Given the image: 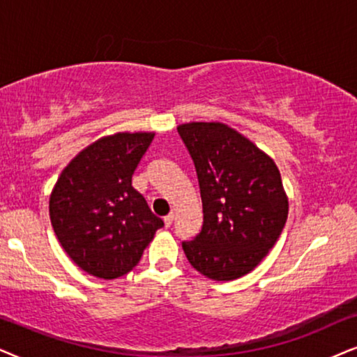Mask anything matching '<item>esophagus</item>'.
<instances>
[{"instance_id": "1", "label": "esophagus", "mask_w": 357, "mask_h": 357, "mask_svg": "<svg viewBox=\"0 0 357 357\" xmlns=\"http://www.w3.org/2000/svg\"><path fill=\"white\" fill-rule=\"evenodd\" d=\"M173 220H174V213H168V215L163 218L165 227H171V223H173Z\"/></svg>"}]
</instances>
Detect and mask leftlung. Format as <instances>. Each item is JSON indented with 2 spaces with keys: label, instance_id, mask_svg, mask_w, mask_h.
I'll return each instance as SVG.
<instances>
[{
  "label": "left lung",
  "instance_id": "obj_1",
  "mask_svg": "<svg viewBox=\"0 0 357 357\" xmlns=\"http://www.w3.org/2000/svg\"><path fill=\"white\" fill-rule=\"evenodd\" d=\"M201 189L204 222L186 258L212 281L248 274L273 248L289 213L278 165L223 122L179 123Z\"/></svg>",
  "mask_w": 357,
  "mask_h": 357
}]
</instances>
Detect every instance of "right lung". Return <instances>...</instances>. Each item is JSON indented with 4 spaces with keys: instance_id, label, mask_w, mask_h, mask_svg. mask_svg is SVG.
<instances>
[{
    "instance_id": "add662e5",
    "label": "right lung",
    "mask_w": 357,
    "mask_h": 357,
    "mask_svg": "<svg viewBox=\"0 0 357 357\" xmlns=\"http://www.w3.org/2000/svg\"><path fill=\"white\" fill-rule=\"evenodd\" d=\"M155 132H117L83 149L61 171L49 213L61 248L84 273L117 279L139 263L163 220L132 188Z\"/></svg>"
}]
</instances>
